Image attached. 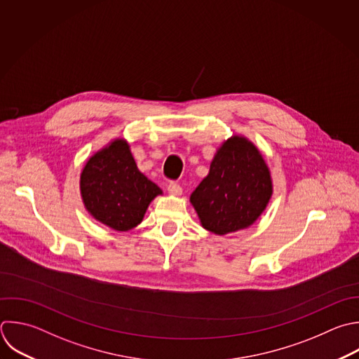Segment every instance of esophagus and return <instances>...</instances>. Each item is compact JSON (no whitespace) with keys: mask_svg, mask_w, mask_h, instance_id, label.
Segmentation results:
<instances>
[{"mask_svg":"<svg viewBox=\"0 0 359 359\" xmlns=\"http://www.w3.org/2000/svg\"><path fill=\"white\" fill-rule=\"evenodd\" d=\"M167 191H168L170 195H174V196H178V195L182 194V188L177 182H170L168 187H167Z\"/></svg>","mask_w":359,"mask_h":359,"instance_id":"1","label":"esophagus"}]
</instances>
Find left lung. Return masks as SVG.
I'll return each instance as SVG.
<instances>
[{"label":"left lung","mask_w":359,"mask_h":359,"mask_svg":"<svg viewBox=\"0 0 359 359\" xmlns=\"http://www.w3.org/2000/svg\"><path fill=\"white\" fill-rule=\"evenodd\" d=\"M271 195L272 180L261 153L245 137L233 136L215 154L191 203L202 226L223 236L251 226Z\"/></svg>","instance_id":"8db88e82"}]
</instances>
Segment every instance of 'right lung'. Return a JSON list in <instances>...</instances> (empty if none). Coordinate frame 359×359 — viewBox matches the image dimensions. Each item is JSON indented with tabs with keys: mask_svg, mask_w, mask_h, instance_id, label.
<instances>
[{
	"mask_svg": "<svg viewBox=\"0 0 359 359\" xmlns=\"http://www.w3.org/2000/svg\"><path fill=\"white\" fill-rule=\"evenodd\" d=\"M80 189L87 210L116 231L136 227L150 202L163 194L139 171L123 139L114 140L87 161Z\"/></svg>",
	"mask_w": 359,
	"mask_h": 359,
	"instance_id": "1",
	"label": "right lung"
}]
</instances>
